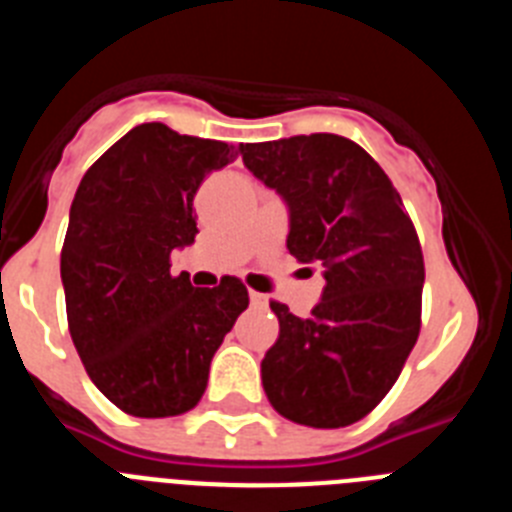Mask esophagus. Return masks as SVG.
I'll return each mask as SVG.
<instances>
[{
    "mask_svg": "<svg viewBox=\"0 0 512 512\" xmlns=\"http://www.w3.org/2000/svg\"><path fill=\"white\" fill-rule=\"evenodd\" d=\"M251 305L256 307V310H266V307H269V297L266 295H261V292H251Z\"/></svg>",
    "mask_w": 512,
    "mask_h": 512,
    "instance_id": "esophagus-1",
    "label": "esophagus"
}]
</instances>
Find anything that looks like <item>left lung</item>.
I'll list each match as a JSON object with an SVG mask.
<instances>
[{
  "mask_svg": "<svg viewBox=\"0 0 512 512\" xmlns=\"http://www.w3.org/2000/svg\"><path fill=\"white\" fill-rule=\"evenodd\" d=\"M241 153L287 202L289 253L325 277L310 318L271 302L279 338L261 361L266 397L310 428L356 423L392 390L418 341L425 266L413 220L354 140L312 133Z\"/></svg>",
  "mask_w": 512,
  "mask_h": 512,
  "instance_id": "1",
  "label": "left lung"
}]
</instances>
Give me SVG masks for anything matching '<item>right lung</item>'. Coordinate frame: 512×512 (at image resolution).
Masks as SVG:
<instances>
[{"label":"right lung","mask_w":512,"mask_h":512,"mask_svg":"<svg viewBox=\"0 0 512 512\" xmlns=\"http://www.w3.org/2000/svg\"><path fill=\"white\" fill-rule=\"evenodd\" d=\"M241 153L223 140L143 122L89 166L71 202L61 282L71 341L89 379L135 418H171L202 400L210 361L248 307L241 279L212 289L171 274L194 243V194Z\"/></svg>","instance_id":"1"}]
</instances>
